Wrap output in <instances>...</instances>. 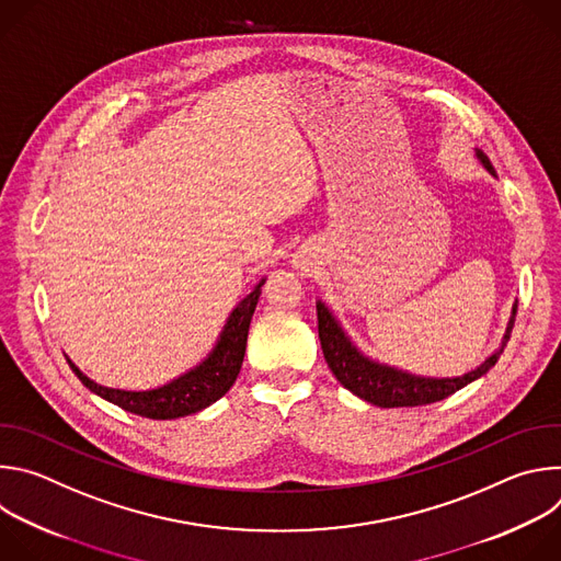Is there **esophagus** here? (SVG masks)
I'll return each mask as SVG.
<instances>
[{
	"label": "esophagus",
	"instance_id": "1",
	"mask_svg": "<svg viewBox=\"0 0 561 561\" xmlns=\"http://www.w3.org/2000/svg\"><path fill=\"white\" fill-rule=\"evenodd\" d=\"M293 262H295V268H299V271H308V268L312 266V264H310V260H308V257H304V255H297Z\"/></svg>",
	"mask_w": 561,
	"mask_h": 561
}]
</instances>
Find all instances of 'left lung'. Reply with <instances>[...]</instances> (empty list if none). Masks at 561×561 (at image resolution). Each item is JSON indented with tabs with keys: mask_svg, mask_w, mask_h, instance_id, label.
I'll use <instances>...</instances> for the list:
<instances>
[{
	"mask_svg": "<svg viewBox=\"0 0 561 561\" xmlns=\"http://www.w3.org/2000/svg\"><path fill=\"white\" fill-rule=\"evenodd\" d=\"M474 154L479 162L486 167V171L495 175L491 159L479 148H474ZM515 312H517V306H513V314L506 327L502 346L484 364H479L474 370L463 373L461 377H420V375H411L407 370H399L366 357L344 333L342 324L324 306V301H317V331H319V342H322V351L329 368L333 370L337 381L344 388H348L353 394L381 409L424 407V404L439 402V399H446L448 394L457 392L466 383L486 375L497 364L500 355L506 348V342L511 340Z\"/></svg>",
	"mask_w": 561,
	"mask_h": 561,
	"instance_id": "obj_1",
	"label": "left lung"
}]
</instances>
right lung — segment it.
<instances>
[{"label":"right lung","instance_id":"obj_1","mask_svg":"<svg viewBox=\"0 0 561 561\" xmlns=\"http://www.w3.org/2000/svg\"><path fill=\"white\" fill-rule=\"evenodd\" d=\"M264 282L266 279H262L251 290V295H247L232 308L228 322H226L215 348L210 351V355L202 364H197L195 368H191L188 373L180 375L178 379H173L164 386L152 388V390L108 388V386H102V383L93 381L91 377H87L66 357L68 366L91 392L104 397L106 402H111L128 413H135L139 417L178 420V417L199 413L230 390V386L234 383V379L239 375V368H242L251 319H253L257 299L262 295Z\"/></svg>","mask_w":561,"mask_h":561}]
</instances>
